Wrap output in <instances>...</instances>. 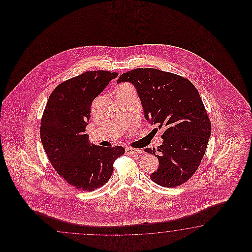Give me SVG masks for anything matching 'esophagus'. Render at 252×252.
I'll list each match as a JSON object with an SVG mask.
<instances>
[{
	"instance_id": "obj_1",
	"label": "esophagus",
	"mask_w": 252,
	"mask_h": 252,
	"mask_svg": "<svg viewBox=\"0 0 252 252\" xmlns=\"http://www.w3.org/2000/svg\"><path fill=\"white\" fill-rule=\"evenodd\" d=\"M125 153L128 154V155H134V154L141 153V150H136V149H132V148H126L125 149Z\"/></svg>"
}]
</instances>
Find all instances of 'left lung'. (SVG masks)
Listing matches in <instances>:
<instances>
[{"mask_svg": "<svg viewBox=\"0 0 252 252\" xmlns=\"http://www.w3.org/2000/svg\"><path fill=\"white\" fill-rule=\"evenodd\" d=\"M133 85L145 119L163 129V142L145 149L159 162L150 175L163 188L187 182L197 170L211 136V122L197 89L182 76L154 68H137L124 73L117 84Z\"/></svg>", "mask_w": 252, "mask_h": 252, "instance_id": "obj_1", "label": "left lung"}]
</instances>
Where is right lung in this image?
I'll return each instance as SVG.
<instances>
[{
  "instance_id": "obj_1",
  "label": "right lung",
  "mask_w": 252,
  "mask_h": 252,
  "mask_svg": "<svg viewBox=\"0 0 252 252\" xmlns=\"http://www.w3.org/2000/svg\"><path fill=\"white\" fill-rule=\"evenodd\" d=\"M118 76L110 71H88L64 81L48 98L40 126V139L59 176L74 188L94 191L113 175V162L124 148H105L89 142L85 134L91 105L108 84Z\"/></svg>"
}]
</instances>
